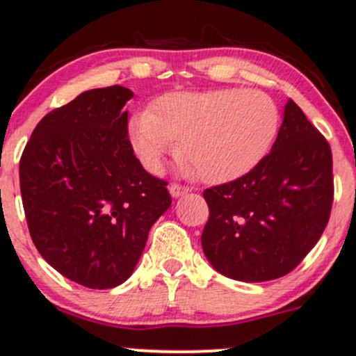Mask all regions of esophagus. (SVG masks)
I'll list each match as a JSON object with an SVG mask.
<instances>
[{
	"instance_id": "1",
	"label": "esophagus",
	"mask_w": 356,
	"mask_h": 356,
	"mask_svg": "<svg viewBox=\"0 0 356 356\" xmlns=\"http://www.w3.org/2000/svg\"><path fill=\"white\" fill-rule=\"evenodd\" d=\"M170 192H171V195H173V197H179V195H183V193L188 192V186L179 185V183H171Z\"/></svg>"
}]
</instances>
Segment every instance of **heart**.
Returning a JSON list of instances; mask_svg holds the SVG:
<instances>
[{
    "mask_svg": "<svg viewBox=\"0 0 356 356\" xmlns=\"http://www.w3.org/2000/svg\"><path fill=\"white\" fill-rule=\"evenodd\" d=\"M279 111L254 90L168 95L156 112L143 111L129 126L142 163L157 171L179 140L178 156L202 181L223 183L251 171L272 147Z\"/></svg>",
    "mask_w": 356,
    "mask_h": 356,
    "instance_id": "1",
    "label": "heart"
}]
</instances>
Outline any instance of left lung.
<instances>
[{"mask_svg":"<svg viewBox=\"0 0 356 356\" xmlns=\"http://www.w3.org/2000/svg\"><path fill=\"white\" fill-rule=\"evenodd\" d=\"M207 261L221 275L265 282L293 272L318 242L334 200L325 136L289 100L272 150L249 173L204 190Z\"/></svg>","mask_w":356,"mask_h":356,"instance_id":"8db88e82","label":"left lung"}]
</instances>
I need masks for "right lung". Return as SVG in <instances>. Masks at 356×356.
Masks as SVG:
<instances>
[{"instance_id":"obj_1","label":"right lung","mask_w":356,"mask_h":356,"mask_svg":"<svg viewBox=\"0 0 356 356\" xmlns=\"http://www.w3.org/2000/svg\"><path fill=\"white\" fill-rule=\"evenodd\" d=\"M133 91L97 88L48 112L20 157L31 238L63 277L111 289L135 270L149 230L171 206L168 181L136 159L128 135Z\"/></svg>"}]
</instances>
